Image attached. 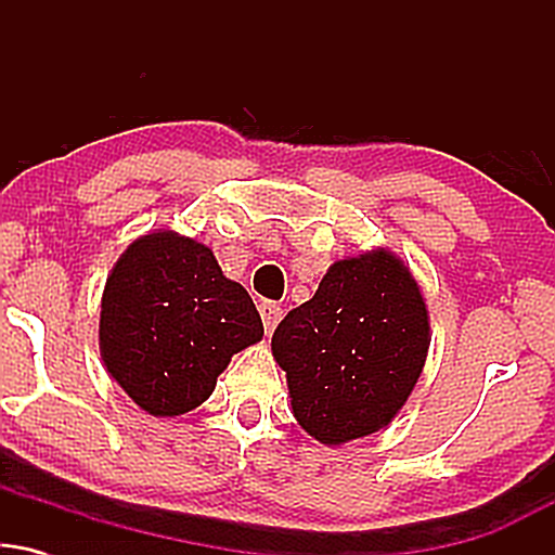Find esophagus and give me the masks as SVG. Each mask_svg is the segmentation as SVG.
<instances>
[{
	"mask_svg": "<svg viewBox=\"0 0 555 555\" xmlns=\"http://www.w3.org/2000/svg\"><path fill=\"white\" fill-rule=\"evenodd\" d=\"M260 318H263V326H266V334H271L273 328H276V323L282 321L284 310L279 302H271V299H266V302H260Z\"/></svg>",
	"mask_w": 555,
	"mask_h": 555,
	"instance_id": "esophagus-1",
	"label": "esophagus"
}]
</instances>
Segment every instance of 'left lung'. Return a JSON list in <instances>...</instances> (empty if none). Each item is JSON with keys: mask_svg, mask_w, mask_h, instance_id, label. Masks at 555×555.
Returning a JSON list of instances; mask_svg holds the SVG:
<instances>
[{"mask_svg": "<svg viewBox=\"0 0 555 555\" xmlns=\"http://www.w3.org/2000/svg\"><path fill=\"white\" fill-rule=\"evenodd\" d=\"M428 334L420 286L397 256L336 260L271 339L297 423L328 446L384 428L423 373Z\"/></svg>", "mask_w": 555, "mask_h": 555, "instance_id": "obj_1", "label": "left lung"}]
</instances>
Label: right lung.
<instances>
[{
  "label": "right lung",
  "instance_id": "1",
  "mask_svg": "<svg viewBox=\"0 0 555 555\" xmlns=\"http://www.w3.org/2000/svg\"><path fill=\"white\" fill-rule=\"evenodd\" d=\"M260 336L245 286L229 282L211 247L195 240L145 234L106 279L101 358L127 397L156 417L203 404L232 354Z\"/></svg>",
  "mask_w": 555,
  "mask_h": 555
}]
</instances>
